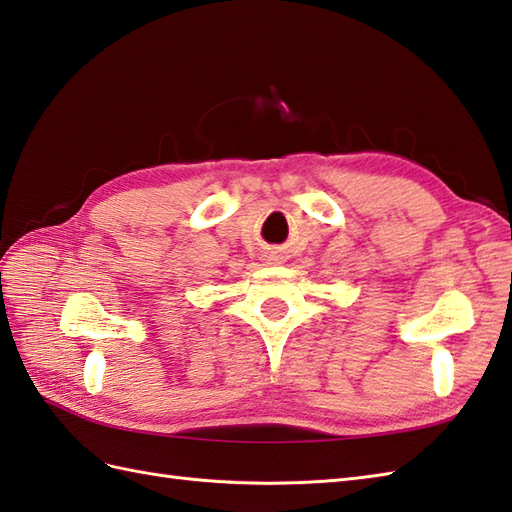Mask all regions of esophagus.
Masks as SVG:
<instances>
[{
	"mask_svg": "<svg viewBox=\"0 0 512 512\" xmlns=\"http://www.w3.org/2000/svg\"><path fill=\"white\" fill-rule=\"evenodd\" d=\"M264 257H266L268 264H281V261H283L281 251H275V248H272V251H268Z\"/></svg>",
	"mask_w": 512,
	"mask_h": 512,
	"instance_id": "1",
	"label": "esophagus"
}]
</instances>
